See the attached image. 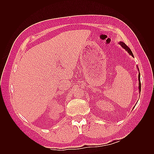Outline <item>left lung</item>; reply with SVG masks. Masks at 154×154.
Segmentation results:
<instances>
[{
	"label": "left lung",
	"mask_w": 154,
	"mask_h": 154,
	"mask_svg": "<svg viewBox=\"0 0 154 154\" xmlns=\"http://www.w3.org/2000/svg\"><path fill=\"white\" fill-rule=\"evenodd\" d=\"M121 45H122V47L123 48H124L126 51H127V52L131 55V56H132V57H134V55H133V53H132V51L130 50V49L128 47V46L126 45L125 43H123V42H120L119 43ZM137 69H138V70H139V68L137 67ZM138 79H139V92H141V82H140V73H139V76H138Z\"/></svg>",
	"instance_id": "8db88e82"
}]
</instances>
